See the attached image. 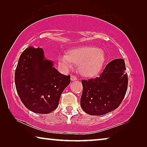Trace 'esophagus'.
I'll use <instances>...</instances> for the list:
<instances>
[{
	"instance_id": "1",
	"label": "esophagus",
	"mask_w": 147,
	"mask_h": 147,
	"mask_svg": "<svg viewBox=\"0 0 147 147\" xmlns=\"http://www.w3.org/2000/svg\"><path fill=\"white\" fill-rule=\"evenodd\" d=\"M70 78H71V81H75V80H77L78 78L76 77V76H71V77H70Z\"/></svg>"
}]
</instances>
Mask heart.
<instances>
[{"mask_svg": "<svg viewBox=\"0 0 147 147\" xmlns=\"http://www.w3.org/2000/svg\"><path fill=\"white\" fill-rule=\"evenodd\" d=\"M105 62V55L102 49L92 46H84L61 54L59 63L65 69H71L73 64L79 65L80 72L86 76H92L101 71Z\"/></svg>", "mask_w": 147, "mask_h": 147, "instance_id": "1", "label": "heart"}]
</instances>
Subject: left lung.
<instances>
[{
  "label": "left lung",
  "mask_w": 147,
  "mask_h": 147,
  "mask_svg": "<svg viewBox=\"0 0 147 147\" xmlns=\"http://www.w3.org/2000/svg\"><path fill=\"white\" fill-rule=\"evenodd\" d=\"M123 59L107 64L100 77L82 80L80 105L90 115L101 116L113 111L123 100L128 88V76Z\"/></svg>",
  "instance_id": "obj_1"
}]
</instances>
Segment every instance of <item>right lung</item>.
Listing matches in <instances>:
<instances>
[{
    "label": "right lung",
    "instance_id": "1",
    "mask_svg": "<svg viewBox=\"0 0 147 147\" xmlns=\"http://www.w3.org/2000/svg\"><path fill=\"white\" fill-rule=\"evenodd\" d=\"M16 89L27 109L49 114L59 104L61 93L70 83V76L59 73L47 59L43 49L27 47L20 56L15 70Z\"/></svg>",
    "mask_w": 147,
    "mask_h": 147
}]
</instances>
